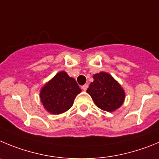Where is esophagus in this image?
Here are the masks:
<instances>
[{"label": "esophagus", "mask_w": 159, "mask_h": 159, "mask_svg": "<svg viewBox=\"0 0 159 159\" xmlns=\"http://www.w3.org/2000/svg\"><path fill=\"white\" fill-rule=\"evenodd\" d=\"M81 89H82L83 90H86L87 89H88V85H87V84H85V85H82V86H81Z\"/></svg>", "instance_id": "obj_1"}]
</instances>
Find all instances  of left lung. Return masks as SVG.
<instances>
[{
    "mask_svg": "<svg viewBox=\"0 0 159 159\" xmlns=\"http://www.w3.org/2000/svg\"><path fill=\"white\" fill-rule=\"evenodd\" d=\"M87 93L98 108L107 111H115L122 105L125 93L118 82L110 74L101 72L93 76Z\"/></svg>",
    "mask_w": 159,
    "mask_h": 159,
    "instance_id": "obj_1",
    "label": "left lung"
}]
</instances>
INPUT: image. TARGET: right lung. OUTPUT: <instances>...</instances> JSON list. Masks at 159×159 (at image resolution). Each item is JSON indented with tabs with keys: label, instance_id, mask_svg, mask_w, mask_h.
I'll return each mask as SVG.
<instances>
[{
	"label": "right lung",
	"instance_id": "right-lung-1",
	"mask_svg": "<svg viewBox=\"0 0 159 159\" xmlns=\"http://www.w3.org/2000/svg\"><path fill=\"white\" fill-rule=\"evenodd\" d=\"M81 92L74 78L64 71L58 73L40 92L44 108L52 114H61L70 109L74 99Z\"/></svg>",
	"mask_w": 159,
	"mask_h": 159
}]
</instances>
